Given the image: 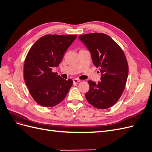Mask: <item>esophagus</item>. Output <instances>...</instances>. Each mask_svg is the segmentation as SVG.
<instances>
[{"instance_id":"obj_1","label":"esophagus","mask_w":152,"mask_h":152,"mask_svg":"<svg viewBox=\"0 0 152 152\" xmlns=\"http://www.w3.org/2000/svg\"><path fill=\"white\" fill-rule=\"evenodd\" d=\"M80 81H81L80 80L78 79H75L73 80V83H78V82H80Z\"/></svg>"}]
</instances>
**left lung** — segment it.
I'll use <instances>...</instances> for the list:
<instances>
[{
	"label": "left lung",
	"mask_w": 152,
	"mask_h": 152,
	"mask_svg": "<svg viewBox=\"0 0 152 152\" xmlns=\"http://www.w3.org/2000/svg\"><path fill=\"white\" fill-rule=\"evenodd\" d=\"M91 53L94 65L102 73L98 84L89 80L86 99L98 109L112 107L125 89L129 67L121 48L107 34L93 33L79 37Z\"/></svg>",
	"instance_id": "obj_1"
}]
</instances>
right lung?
Masks as SVG:
<instances>
[{
  "instance_id": "right-lung-1",
  "label": "right lung",
  "mask_w": 152,
  "mask_h": 152,
  "mask_svg": "<svg viewBox=\"0 0 152 152\" xmlns=\"http://www.w3.org/2000/svg\"><path fill=\"white\" fill-rule=\"evenodd\" d=\"M77 35H46L37 40L26 55L24 79L32 98L39 104L52 107L65 99L73 84L65 80L53 67L61 63L63 55Z\"/></svg>"
}]
</instances>
